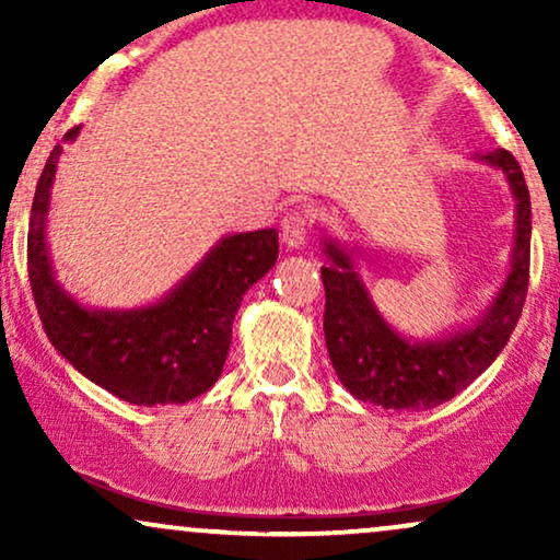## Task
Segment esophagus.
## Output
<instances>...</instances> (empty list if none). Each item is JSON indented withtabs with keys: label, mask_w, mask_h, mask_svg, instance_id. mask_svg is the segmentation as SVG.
I'll return each mask as SVG.
<instances>
[{
	"label": "esophagus",
	"mask_w": 560,
	"mask_h": 560,
	"mask_svg": "<svg viewBox=\"0 0 560 560\" xmlns=\"http://www.w3.org/2000/svg\"><path fill=\"white\" fill-rule=\"evenodd\" d=\"M307 226H311V221H307L305 210H289V213L281 218V242H284L289 249L305 247Z\"/></svg>",
	"instance_id": "esophagus-1"
}]
</instances>
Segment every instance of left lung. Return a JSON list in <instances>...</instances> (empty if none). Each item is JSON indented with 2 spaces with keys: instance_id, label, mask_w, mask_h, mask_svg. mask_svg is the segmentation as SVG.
Masks as SVG:
<instances>
[{
  "instance_id": "8db88e82",
  "label": "left lung",
  "mask_w": 560,
  "mask_h": 560,
  "mask_svg": "<svg viewBox=\"0 0 560 560\" xmlns=\"http://www.w3.org/2000/svg\"><path fill=\"white\" fill-rule=\"evenodd\" d=\"M505 176L516 199L511 271L487 311L471 326L432 339H410L392 329L355 271L352 249L331 236L324 240L329 266L320 268L326 289V350L339 382L352 397L392 410L436 408L458 395L508 345L529 289L532 208L529 189L516 158L508 150L477 155Z\"/></svg>"
}]
</instances>
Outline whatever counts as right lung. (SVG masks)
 Here are the masks:
<instances>
[{
	"label": "right lung",
	"instance_id": "right-lung-1",
	"mask_svg": "<svg viewBox=\"0 0 560 560\" xmlns=\"http://www.w3.org/2000/svg\"><path fill=\"white\" fill-rule=\"evenodd\" d=\"M70 128L62 141L79 137ZM62 147L44 165L31 205L28 279L49 342L96 387L131 405H178L221 376L240 302L279 258V231L223 236L165 298L131 311L86 307L57 281L47 247L49 197Z\"/></svg>",
	"mask_w": 560,
	"mask_h": 560
}]
</instances>
